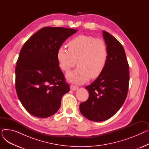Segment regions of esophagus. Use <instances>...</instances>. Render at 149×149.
Listing matches in <instances>:
<instances>
[{
  "mask_svg": "<svg viewBox=\"0 0 149 149\" xmlns=\"http://www.w3.org/2000/svg\"><path fill=\"white\" fill-rule=\"evenodd\" d=\"M70 90H72V91H76V90L79 89V88H78L77 86H74V85H70Z\"/></svg>",
  "mask_w": 149,
  "mask_h": 149,
  "instance_id": "esophagus-1",
  "label": "esophagus"
}]
</instances>
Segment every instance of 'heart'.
Masks as SVG:
<instances>
[{
    "mask_svg": "<svg viewBox=\"0 0 149 149\" xmlns=\"http://www.w3.org/2000/svg\"><path fill=\"white\" fill-rule=\"evenodd\" d=\"M109 56L106 43L101 39L80 35L68 43V49L61 46L57 50V58L60 68L65 72L74 68L76 69L67 74V79L75 84H83L90 77L96 79L102 73Z\"/></svg>",
    "mask_w": 149,
    "mask_h": 149,
    "instance_id": "obj_1",
    "label": "heart"
}]
</instances>
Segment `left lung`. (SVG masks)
<instances>
[{"label":"left lung","mask_w":149,"mask_h":149,"mask_svg":"<svg viewBox=\"0 0 149 149\" xmlns=\"http://www.w3.org/2000/svg\"><path fill=\"white\" fill-rule=\"evenodd\" d=\"M103 36L109 56L101 75L85 88L89 98L80 104L81 113L92 121H103L113 116L126 100L129 83V64L123 46L105 31Z\"/></svg>","instance_id":"obj_1"}]
</instances>
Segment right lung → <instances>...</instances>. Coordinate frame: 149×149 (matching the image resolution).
Wrapping results in <instances>:
<instances>
[{"instance_id":"1","label":"right lung","mask_w":149,"mask_h":149,"mask_svg":"<svg viewBox=\"0 0 149 149\" xmlns=\"http://www.w3.org/2000/svg\"><path fill=\"white\" fill-rule=\"evenodd\" d=\"M78 30L45 27L22 48L15 69V89L23 106L31 115L47 118L56 113L62 97L70 90L57 58L58 49Z\"/></svg>"}]
</instances>
